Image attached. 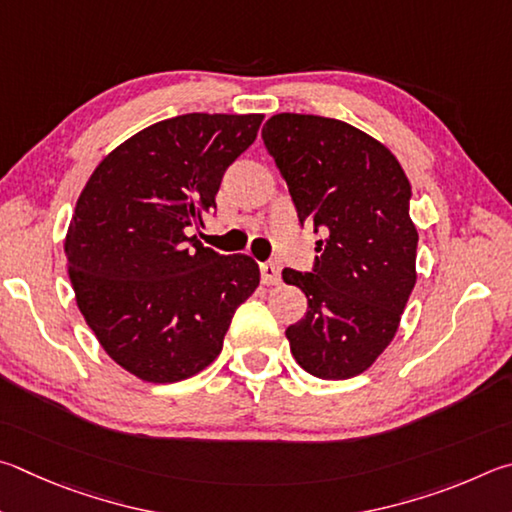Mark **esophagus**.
Segmentation results:
<instances>
[{
	"label": "esophagus",
	"instance_id": "obj_1",
	"mask_svg": "<svg viewBox=\"0 0 512 512\" xmlns=\"http://www.w3.org/2000/svg\"><path fill=\"white\" fill-rule=\"evenodd\" d=\"M261 279L265 285H276L281 281V272L274 263H261Z\"/></svg>",
	"mask_w": 512,
	"mask_h": 512
}]
</instances>
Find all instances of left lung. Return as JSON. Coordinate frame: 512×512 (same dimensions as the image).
I'll return each instance as SVG.
<instances>
[{"label": "left lung", "instance_id": "1", "mask_svg": "<svg viewBox=\"0 0 512 512\" xmlns=\"http://www.w3.org/2000/svg\"><path fill=\"white\" fill-rule=\"evenodd\" d=\"M263 141L299 222L321 231L315 270H283L308 299L306 317L285 330L290 351L315 378H355L396 337L416 285L411 184L387 146L344 121L274 114Z\"/></svg>", "mask_w": 512, "mask_h": 512}]
</instances>
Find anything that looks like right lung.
<instances>
[{"label":"right lung","mask_w":512,"mask_h":512,"mask_svg":"<svg viewBox=\"0 0 512 512\" xmlns=\"http://www.w3.org/2000/svg\"><path fill=\"white\" fill-rule=\"evenodd\" d=\"M261 123L263 114L202 112L159 121L114 148L78 197L65 238L78 310L139 380L179 382L206 369L261 283L254 258L188 236Z\"/></svg>","instance_id":"add662e5"}]
</instances>
